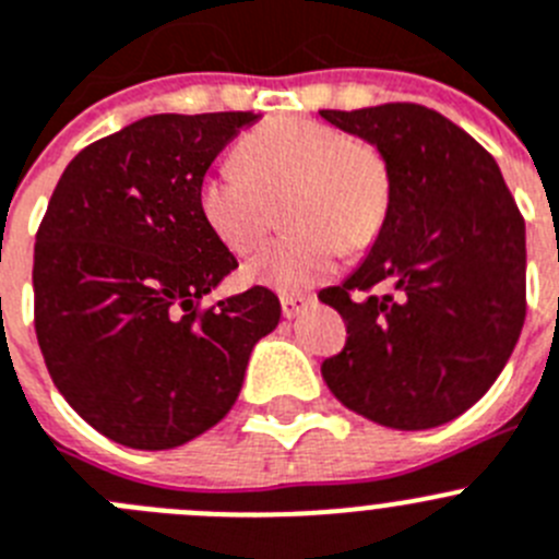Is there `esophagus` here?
<instances>
[{
	"instance_id": "34e87169",
	"label": "esophagus",
	"mask_w": 559,
	"mask_h": 559,
	"mask_svg": "<svg viewBox=\"0 0 559 559\" xmlns=\"http://www.w3.org/2000/svg\"><path fill=\"white\" fill-rule=\"evenodd\" d=\"M280 305H283L285 319H296L299 313H305L307 307L316 305V296L307 294H283L280 296Z\"/></svg>"
}]
</instances>
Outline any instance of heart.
Masks as SVG:
<instances>
[{
  "instance_id": "heart-1",
  "label": "heart",
  "mask_w": 559,
  "mask_h": 559,
  "mask_svg": "<svg viewBox=\"0 0 559 559\" xmlns=\"http://www.w3.org/2000/svg\"><path fill=\"white\" fill-rule=\"evenodd\" d=\"M202 174L199 213L229 252H252L269 229L271 202L288 191L294 233L265 243L246 271L280 290H305L337 269L343 249H362L380 235L391 207V171L368 143L341 127L283 116Z\"/></svg>"
}]
</instances>
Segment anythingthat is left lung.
Returning <instances> with one entry per match:
<instances>
[{
    "label": "left lung",
    "mask_w": 559,
    "mask_h": 559,
    "mask_svg": "<svg viewBox=\"0 0 559 559\" xmlns=\"http://www.w3.org/2000/svg\"><path fill=\"white\" fill-rule=\"evenodd\" d=\"M321 116L373 143L391 171L371 252L319 294L349 335L321 377L368 421L440 427L488 393L519 343L524 216L490 152L438 110L388 102Z\"/></svg>",
    "instance_id": "obj_1"
}]
</instances>
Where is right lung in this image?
I'll return each mask as SVG.
<instances>
[{
	"label": "right lung",
	"instance_id": "right-lung-1",
	"mask_svg": "<svg viewBox=\"0 0 559 559\" xmlns=\"http://www.w3.org/2000/svg\"><path fill=\"white\" fill-rule=\"evenodd\" d=\"M249 110L146 116L66 166L35 235V335L49 377L121 447H182L238 399L254 343L280 324L263 285L202 307L238 260L197 188Z\"/></svg>",
	"mask_w": 559,
	"mask_h": 559
}]
</instances>
